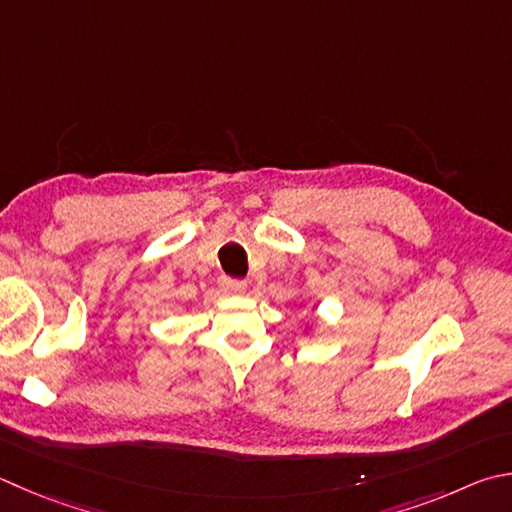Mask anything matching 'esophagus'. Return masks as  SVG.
I'll return each instance as SVG.
<instances>
[{"label": "esophagus", "instance_id": "obj_1", "mask_svg": "<svg viewBox=\"0 0 512 512\" xmlns=\"http://www.w3.org/2000/svg\"><path fill=\"white\" fill-rule=\"evenodd\" d=\"M221 288H224L226 293H244L246 291V282L244 280H232V277H221Z\"/></svg>", "mask_w": 512, "mask_h": 512}]
</instances>
